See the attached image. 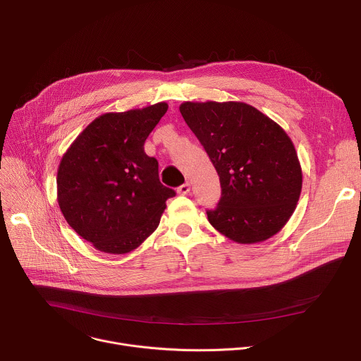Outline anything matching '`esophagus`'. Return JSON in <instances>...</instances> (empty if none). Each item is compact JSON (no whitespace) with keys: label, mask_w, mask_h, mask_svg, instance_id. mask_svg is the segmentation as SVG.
I'll list each match as a JSON object with an SVG mask.
<instances>
[{"label":"esophagus","mask_w":361,"mask_h":361,"mask_svg":"<svg viewBox=\"0 0 361 361\" xmlns=\"http://www.w3.org/2000/svg\"><path fill=\"white\" fill-rule=\"evenodd\" d=\"M190 190H191V185H190V183H184L183 185H180V187L177 188V192H178V194H183V195H185V194H188V192H190Z\"/></svg>","instance_id":"obj_1"}]
</instances>
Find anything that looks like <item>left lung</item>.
Here are the masks:
<instances>
[{
  "mask_svg": "<svg viewBox=\"0 0 361 361\" xmlns=\"http://www.w3.org/2000/svg\"><path fill=\"white\" fill-rule=\"evenodd\" d=\"M180 113L220 177L210 224L240 244L277 234L295 210L302 174L286 131L245 102H183Z\"/></svg>",
  "mask_w": 361,
  "mask_h": 361,
  "instance_id": "8db88e82",
  "label": "left lung"
}]
</instances>
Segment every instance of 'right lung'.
<instances>
[{
	"mask_svg": "<svg viewBox=\"0 0 361 361\" xmlns=\"http://www.w3.org/2000/svg\"><path fill=\"white\" fill-rule=\"evenodd\" d=\"M166 102L107 113L74 140L59 167L57 195L71 228L97 250L126 254L160 224L176 195L160 183L159 161L144 142L167 113Z\"/></svg>",
	"mask_w": 361,
	"mask_h": 361,
	"instance_id": "right-lung-1",
	"label": "right lung"
}]
</instances>
